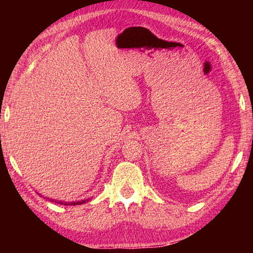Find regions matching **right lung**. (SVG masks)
Masks as SVG:
<instances>
[{
	"mask_svg": "<svg viewBox=\"0 0 253 253\" xmlns=\"http://www.w3.org/2000/svg\"><path fill=\"white\" fill-rule=\"evenodd\" d=\"M40 195V193H39ZM41 196V195H40ZM42 197V196H41ZM44 198H47V197H44ZM47 199H49V198H47ZM50 202H54V203H57V204H61V205H81V204H85L86 202H88L89 199H85V200H81V202H70V203H67V202H62V200H60V202H58V200H54V199H49Z\"/></svg>",
	"mask_w": 253,
	"mask_h": 253,
	"instance_id": "right-lung-1",
	"label": "right lung"
}]
</instances>
